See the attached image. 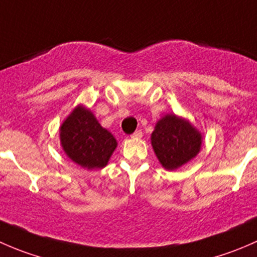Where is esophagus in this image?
Here are the masks:
<instances>
[{"label": "esophagus", "instance_id": "esophagus-1", "mask_svg": "<svg viewBox=\"0 0 257 257\" xmlns=\"http://www.w3.org/2000/svg\"><path fill=\"white\" fill-rule=\"evenodd\" d=\"M142 137H143V132L141 131V129H138V131H136L134 132L133 134H132V138H142Z\"/></svg>", "mask_w": 257, "mask_h": 257}]
</instances>
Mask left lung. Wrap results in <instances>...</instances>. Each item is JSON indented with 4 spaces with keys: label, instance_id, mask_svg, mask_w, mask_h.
Returning a JSON list of instances; mask_svg holds the SVG:
<instances>
[{
    "label": "left lung",
    "instance_id": "left-lung-1",
    "mask_svg": "<svg viewBox=\"0 0 257 257\" xmlns=\"http://www.w3.org/2000/svg\"><path fill=\"white\" fill-rule=\"evenodd\" d=\"M152 145L163 167L174 170L198 154L201 136L189 121L170 114L155 125Z\"/></svg>",
    "mask_w": 257,
    "mask_h": 257
}]
</instances>
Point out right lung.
I'll return each mask as SVG.
<instances>
[{
	"label": "right lung",
	"mask_w": 257,
	"mask_h": 257,
	"mask_svg": "<svg viewBox=\"0 0 257 257\" xmlns=\"http://www.w3.org/2000/svg\"><path fill=\"white\" fill-rule=\"evenodd\" d=\"M61 142L66 154L87 169L105 167L116 147L112 134L83 107L76 108L62 124Z\"/></svg>",
	"instance_id": "1"
}]
</instances>
